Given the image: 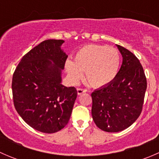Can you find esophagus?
Segmentation results:
<instances>
[{
  "mask_svg": "<svg viewBox=\"0 0 159 159\" xmlns=\"http://www.w3.org/2000/svg\"><path fill=\"white\" fill-rule=\"evenodd\" d=\"M77 91H78V95H81V94H83V93H85L86 91H87V90L82 89H77Z\"/></svg>",
  "mask_w": 159,
  "mask_h": 159,
  "instance_id": "1",
  "label": "esophagus"
}]
</instances>
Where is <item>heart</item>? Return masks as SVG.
I'll list each match as a JSON object with an SVG mask.
<instances>
[{
	"label": "heart",
	"instance_id": "obj_1",
	"mask_svg": "<svg viewBox=\"0 0 159 159\" xmlns=\"http://www.w3.org/2000/svg\"><path fill=\"white\" fill-rule=\"evenodd\" d=\"M121 56L118 50L105 45L89 44L78 50L75 61L65 62V70L70 81L77 84L84 76L95 88L111 84L119 73Z\"/></svg>",
	"mask_w": 159,
	"mask_h": 159
}]
</instances>
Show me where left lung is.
I'll list each match as a JSON object with an SVG mask.
<instances>
[{"instance_id": "left-lung-1", "label": "left lung", "mask_w": 159, "mask_h": 159, "mask_svg": "<svg viewBox=\"0 0 159 159\" xmlns=\"http://www.w3.org/2000/svg\"><path fill=\"white\" fill-rule=\"evenodd\" d=\"M122 56L119 73L111 84L91 93V115L96 125L108 132L131 126L142 112L147 89L143 68L131 51L116 44Z\"/></svg>"}]
</instances>
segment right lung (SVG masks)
<instances>
[{"mask_svg": "<svg viewBox=\"0 0 159 159\" xmlns=\"http://www.w3.org/2000/svg\"><path fill=\"white\" fill-rule=\"evenodd\" d=\"M63 40L49 39L27 53L12 79L15 109L30 127L54 133L68 124L77 98L75 87L61 84L68 57Z\"/></svg>", "mask_w": 159, "mask_h": 159, "instance_id": "1", "label": "right lung"}]
</instances>
